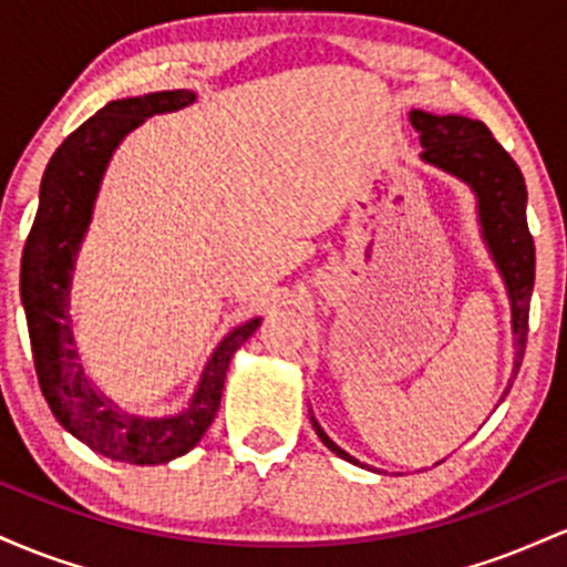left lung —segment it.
<instances>
[{
  "label": "left lung",
  "mask_w": 567,
  "mask_h": 567,
  "mask_svg": "<svg viewBox=\"0 0 567 567\" xmlns=\"http://www.w3.org/2000/svg\"><path fill=\"white\" fill-rule=\"evenodd\" d=\"M410 122L421 133V146H424L421 159L442 173H451L461 184L470 186L477 199L480 234H483L487 252L504 279L512 306L514 379L523 365L525 341H528L530 292L533 279H536V247H533L528 218H525L528 188H525L523 173L480 120L461 114H429L413 109ZM509 386L504 389V394L509 392ZM311 426L328 451L341 455L349 464L365 466L343 447H338L328 437V432L317 424L315 415H311Z\"/></svg>",
  "instance_id": "8db88e82"
}]
</instances>
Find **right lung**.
<instances>
[{
	"label": "right lung",
	"mask_w": 567,
	"mask_h": 567,
	"mask_svg": "<svg viewBox=\"0 0 567 567\" xmlns=\"http://www.w3.org/2000/svg\"><path fill=\"white\" fill-rule=\"evenodd\" d=\"M194 101L197 93L192 90L120 97L76 127L44 167L37 218L21 258V301L44 400L66 432L90 451L122 464H167L192 451L216 419L234 351L261 324V317H252L226 333L202 368L188 405L159 419L127 413L103 394L90 381L76 349L69 315L71 279L109 162L127 133L148 116L178 112Z\"/></svg>",
	"instance_id": "1"
}]
</instances>
